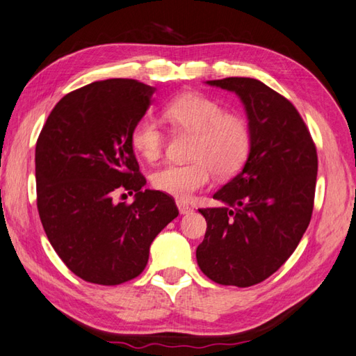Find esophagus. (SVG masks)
<instances>
[{"mask_svg": "<svg viewBox=\"0 0 356 356\" xmlns=\"http://www.w3.org/2000/svg\"><path fill=\"white\" fill-rule=\"evenodd\" d=\"M177 206H178V211L181 216H187V213H192V207L189 204H186L184 201H177Z\"/></svg>", "mask_w": 356, "mask_h": 356, "instance_id": "34e87169", "label": "esophagus"}]
</instances>
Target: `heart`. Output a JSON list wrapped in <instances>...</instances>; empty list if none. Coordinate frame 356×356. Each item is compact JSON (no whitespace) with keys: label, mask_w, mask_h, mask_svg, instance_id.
I'll use <instances>...</instances> for the list:
<instances>
[{"label":"heart","mask_w":356,"mask_h":356,"mask_svg":"<svg viewBox=\"0 0 356 356\" xmlns=\"http://www.w3.org/2000/svg\"><path fill=\"white\" fill-rule=\"evenodd\" d=\"M165 116L179 129L195 133L193 158L187 164H167L152 175L159 192L179 200L209 184L212 172L217 177L236 173L248 158L251 130L243 118L225 113L217 100L200 92H186L165 106ZM131 145L147 161H155L164 149V133L152 116L136 120L131 130Z\"/></svg>","instance_id":"1"}]
</instances>
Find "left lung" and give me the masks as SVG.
Returning a JSON list of instances; mask_svg holds the SVG:
<instances>
[{
    "mask_svg": "<svg viewBox=\"0 0 356 356\" xmlns=\"http://www.w3.org/2000/svg\"><path fill=\"white\" fill-rule=\"evenodd\" d=\"M206 83L238 96L251 147L243 169L213 193L223 206L200 209L207 227L197 261L213 282L251 286L276 273L307 231L316 149L290 100L260 80L227 77Z\"/></svg>",
    "mask_w": 356,
    "mask_h": 356,
    "instance_id": "obj_1",
    "label": "left lung"
}]
</instances>
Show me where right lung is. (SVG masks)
<instances>
[{
    "label": "right lung",
    "instance_id": "1",
    "mask_svg": "<svg viewBox=\"0 0 356 356\" xmlns=\"http://www.w3.org/2000/svg\"><path fill=\"white\" fill-rule=\"evenodd\" d=\"M155 91L131 79L92 82L60 99L38 136L40 220L58 257L86 282L139 276L152 241L178 217L169 195L144 189L130 139ZM122 190L136 193L133 204L115 203Z\"/></svg>",
    "mask_w": 356,
    "mask_h": 356
}]
</instances>
